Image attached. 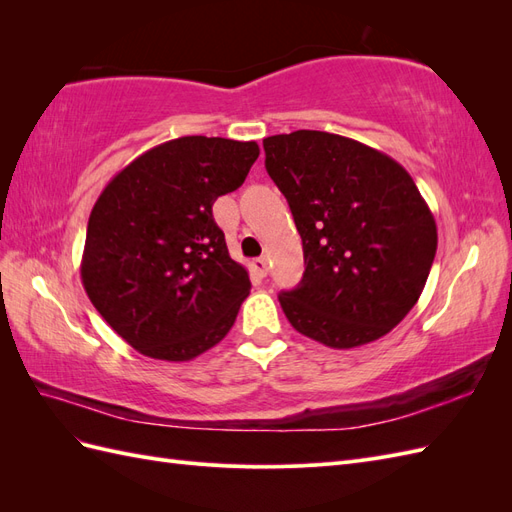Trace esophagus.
I'll return each instance as SVG.
<instances>
[{"instance_id": "1", "label": "esophagus", "mask_w": 512, "mask_h": 512, "mask_svg": "<svg viewBox=\"0 0 512 512\" xmlns=\"http://www.w3.org/2000/svg\"><path fill=\"white\" fill-rule=\"evenodd\" d=\"M254 269L260 273V275H267V271H269V265H267V258L265 256H260V258H254Z\"/></svg>"}]
</instances>
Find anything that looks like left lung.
<instances>
[{
	"instance_id": "obj_1",
	"label": "left lung",
	"mask_w": 512,
	"mask_h": 512,
	"mask_svg": "<svg viewBox=\"0 0 512 512\" xmlns=\"http://www.w3.org/2000/svg\"><path fill=\"white\" fill-rule=\"evenodd\" d=\"M262 145L303 241V280L280 292L288 322L337 350L376 342L429 277L438 230L425 198L404 166L346 136L297 130Z\"/></svg>"
}]
</instances>
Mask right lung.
<instances>
[{
  "instance_id": "right-lung-1",
  "label": "right lung",
  "mask_w": 512,
  "mask_h": 512,
  "mask_svg": "<svg viewBox=\"0 0 512 512\" xmlns=\"http://www.w3.org/2000/svg\"><path fill=\"white\" fill-rule=\"evenodd\" d=\"M254 141L181 136L108 181L89 215L81 280L113 331L145 356L192 361L220 344L250 294L213 220L258 158Z\"/></svg>"
}]
</instances>
